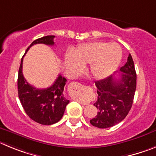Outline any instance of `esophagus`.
<instances>
[{
	"instance_id": "esophagus-1",
	"label": "esophagus",
	"mask_w": 156,
	"mask_h": 156,
	"mask_svg": "<svg viewBox=\"0 0 156 156\" xmlns=\"http://www.w3.org/2000/svg\"><path fill=\"white\" fill-rule=\"evenodd\" d=\"M71 85H72L73 87H79L80 85V84L79 83H78V82H72V83L71 84ZM80 102H81V103H82V104H85V105H87V104H88V103H89V102H88V101H84V100H81V99H80Z\"/></svg>"
}]
</instances>
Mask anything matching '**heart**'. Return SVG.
I'll list each match as a JSON object with an SVG mask.
<instances>
[{"mask_svg":"<svg viewBox=\"0 0 156 156\" xmlns=\"http://www.w3.org/2000/svg\"><path fill=\"white\" fill-rule=\"evenodd\" d=\"M122 57V50L117 43L94 42L80 46L74 57L68 55L65 65L68 69L79 73L88 64H90L91 75L102 79L109 76L117 68Z\"/></svg>","mask_w":156,"mask_h":156,"instance_id":"heart-1","label":"heart"}]
</instances>
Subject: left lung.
<instances>
[{
    "label": "left lung",
    "instance_id": "obj_1",
    "mask_svg": "<svg viewBox=\"0 0 156 156\" xmlns=\"http://www.w3.org/2000/svg\"><path fill=\"white\" fill-rule=\"evenodd\" d=\"M120 71L118 78L110 75L95 82L98 98L94 106L98 113L90 120L94 127L107 128L116 125L125 118L132 106L137 75L130 54Z\"/></svg>",
    "mask_w": 156,
    "mask_h": 156
}]
</instances>
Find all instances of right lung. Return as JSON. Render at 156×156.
<instances>
[{"instance_id": "obj_1", "label": "right lung", "mask_w": 156, "mask_h": 156, "mask_svg": "<svg viewBox=\"0 0 156 156\" xmlns=\"http://www.w3.org/2000/svg\"><path fill=\"white\" fill-rule=\"evenodd\" d=\"M54 36H47L34 40L26 50L38 43L54 46ZM24 57V56H23ZM21 61L18 77V93L21 104L26 114L33 120L43 125H51L62 118L69 100L64 95L67 79L59 75L54 84L47 88H36L29 85L22 74Z\"/></svg>"}]
</instances>
